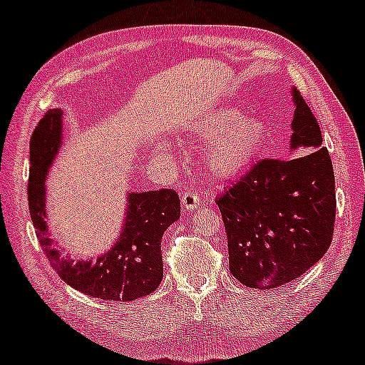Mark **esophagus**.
I'll return each instance as SVG.
<instances>
[{
    "instance_id": "34e87169",
    "label": "esophagus",
    "mask_w": 365,
    "mask_h": 365,
    "mask_svg": "<svg viewBox=\"0 0 365 365\" xmlns=\"http://www.w3.org/2000/svg\"><path fill=\"white\" fill-rule=\"evenodd\" d=\"M180 201H182V207L185 210H193L200 205V196L195 195L193 191H187V193L182 195Z\"/></svg>"
}]
</instances>
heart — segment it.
<instances>
[{
  "label": "heart",
  "mask_w": 365,
  "mask_h": 365,
  "mask_svg": "<svg viewBox=\"0 0 365 365\" xmlns=\"http://www.w3.org/2000/svg\"><path fill=\"white\" fill-rule=\"evenodd\" d=\"M190 134L207 142L201 164L217 180H228L249 169L268 142V124L260 116H246L236 107L215 108L190 123ZM155 148L168 153L170 143L158 138Z\"/></svg>",
  "instance_id": "obj_1"
}]
</instances>
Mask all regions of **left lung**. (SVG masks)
<instances>
[{
    "mask_svg": "<svg viewBox=\"0 0 365 365\" xmlns=\"http://www.w3.org/2000/svg\"><path fill=\"white\" fill-rule=\"evenodd\" d=\"M290 151L295 160L258 161L217 197L228 237L230 271L252 289L300 277L326 254L335 223V177L313 111L292 88Z\"/></svg>",
    "mask_w": 365,
    "mask_h": 365,
    "instance_id": "1",
    "label": "left lung"
}]
</instances>
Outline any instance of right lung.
<instances>
[{"label": "right lung", "mask_w": 365, "mask_h": 365, "mask_svg": "<svg viewBox=\"0 0 365 365\" xmlns=\"http://www.w3.org/2000/svg\"><path fill=\"white\" fill-rule=\"evenodd\" d=\"M63 110L52 108L38 123L30 140L29 209L36 237L58 276L89 297L132 302L155 292L163 279L161 240L180 217L175 191H130L125 196L123 228L110 250L96 260H75L56 247L46 223V178L63 142Z\"/></svg>", "instance_id": "obj_1"}]
</instances>
